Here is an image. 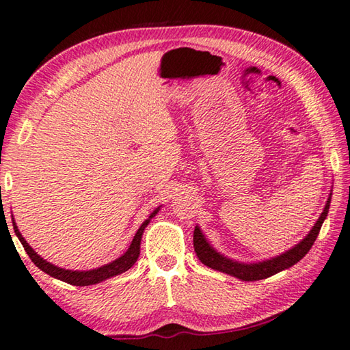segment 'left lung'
<instances>
[{"mask_svg": "<svg viewBox=\"0 0 350 350\" xmlns=\"http://www.w3.org/2000/svg\"><path fill=\"white\" fill-rule=\"evenodd\" d=\"M330 199H332V193L329 199H327V204L323 210V213H321L318 221H316V224L312 227V230L308 232V235L305 237L301 243H297L295 247L288 249L286 252L277 255V257L263 260V262H258V263L235 262V260H230L224 257L223 254L216 252L215 249L210 246V243L205 240V237L202 235V232L198 226L195 227V234H193V246H195V252L205 266H208V268H212L215 271H219V273L234 275L237 279L245 280V282L266 279V277H271L277 273H280V271L291 268L293 265H296L299 260L304 258L305 254L312 249L314 240L318 238L321 226H323L325 216L329 213Z\"/></svg>", "mask_w": 350, "mask_h": 350, "instance_id": "obj_1", "label": "left lung"}]
</instances>
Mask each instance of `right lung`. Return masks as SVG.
<instances>
[{
  "instance_id": "add662e5",
  "label": "right lung",
  "mask_w": 350,
  "mask_h": 350,
  "mask_svg": "<svg viewBox=\"0 0 350 350\" xmlns=\"http://www.w3.org/2000/svg\"><path fill=\"white\" fill-rule=\"evenodd\" d=\"M160 210L155 208L154 212L151 213V216L145 221L140 226V229L137 230V234L134 237V240H132L131 246L127 251L118 257L113 262H110L107 265L101 266V268H95V269H90V271H71V269H64V268H59V266H55L53 263L46 262V260H43L40 255H38L34 249H32L29 245H27V241L23 238V235L20 234L18 227H16L15 221L12 218V226H14V230H15V235L18 237V240L21 245H23L26 254L29 255V258L34 262V265L37 268H40L43 273L49 274L54 279H59L62 282H66V284L70 285H76V286H88V285H95L99 284V282L103 280H107L110 277L113 275H118L121 273H126L127 269H131V266H134V263L137 262L138 255H140V243H142V235H143V230H145V227L149 224V221L151 218H154L157 212Z\"/></svg>"
}]
</instances>
